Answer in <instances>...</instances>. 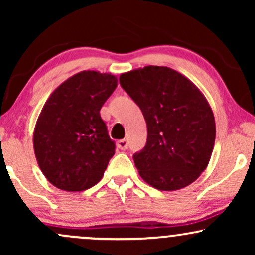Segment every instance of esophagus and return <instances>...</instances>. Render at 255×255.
Returning <instances> with one entry per match:
<instances>
[{"instance_id": "esophagus-1", "label": "esophagus", "mask_w": 255, "mask_h": 255, "mask_svg": "<svg viewBox=\"0 0 255 255\" xmlns=\"http://www.w3.org/2000/svg\"><path fill=\"white\" fill-rule=\"evenodd\" d=\"M116 145H118V147L120 150H126V148L128 147V142L126 139H122V140H119L118 142H116Z\"/></svg>"}]
</instances>
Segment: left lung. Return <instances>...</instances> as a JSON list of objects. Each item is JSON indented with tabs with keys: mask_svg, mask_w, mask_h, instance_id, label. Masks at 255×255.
Masks as SVG:
<instances>
[{
	"mask_svg": "<svg viewBox=\"0 0 255 255\" xmlns=\"http://www.w3.org/2000/svg\"><path fill=\"white\" fill-rule=\"evenodd\" d=\"M120 84L147 125L144 150L133 156L139 175L159 191H177L206 169L216 139L215 116L201 91L169 67L122 73Z\"/></svg>",
	"mask_w": 255,
	"mask_h": 255,
	"instance_id": "8db88e82",
	"label": "left lung"
}]
</instances>
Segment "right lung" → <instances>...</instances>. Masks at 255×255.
Returning a JSON list of instances; mask_svg holds the SVG:
<instances>
[{
    "instance_id": "add662e5",
    "label": "right lung",
    "mask_w": 255,
    "mask_h": 255,
    "mask_svg": "<svg viewBox=\"0 0 255 255\" xmlns=\"http://www.w3.org/2000/svg\"><path fill=\"white\" fill-rule=\"evenodd\" d=\"M116 86L118 78L110 73L83 71L63 81L44 104L33 148L44 176L57 188L86 191L103 177L115 142L99 111Z\"/></svg>"
}]
</instances>
